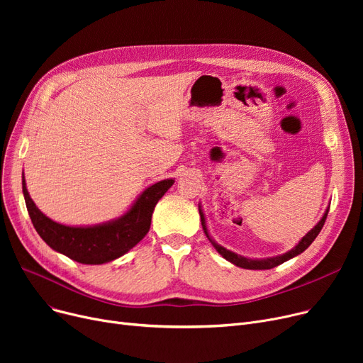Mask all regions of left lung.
I'll return each mask as SVG.
<instances>
[{
    "instance_id": "1",
    "label": "left lung",
    "mask_w": 363,
    "mask_h": 363,
    "mask_svg": "<svg viewBox=\"0 0 363 363\" xmlns=\"http://www.w3.org/2000/svg\"><path fill=\"white\" fill-rule=\"evenodd\" d=\"M328 211H330V208H327V212L323 213V216H322V219L318 222V225H316L315 228H312V230H311L306 235H304V237L298 241V244L294 247V249H291L290 252H287L285 255L277 256V257L255 259V260H253V259L242 257V256H238V255H235V253H233V252H230V250L223 249L222 245L216 244V242L211 238V235H208V233H207L206 220H204V216H203V213H201V212H200V218H201V225H203V230H204L206 237L208 238V241H211V242L213 244V247H215V249L218 250V253H219V255H222L226 260H230L231 263H234V264H237V266H240V268H244V269H272V268H275V266H278V264H281V263H284V262H287V260L293 259L294 256H297V255L303 253L304 250L308 249V247L313 242V240L318 237V234L320 233L323 223H325V220H327V215H328Z\"/></svg>"
}]
</instances>
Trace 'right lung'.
I'll return each instance as SVG.
<instances>
[{
  "mask_svg": "<svg viewBox=\"0 0 363 363\" xmlns=\"http://www.w3.org/2000/svg\"><path fill=\"white\" fill-rule=\"evenodd\" d=\"M174 182L164 179L148 186L123 216L95 226H66L51 220L29 197L25 177L22 186L35 230L52 250L84 264H101L123 256L147 235L152 211Z\"/></svg>",
  "mask_w": 363,
  "mask_h": 363,
  "instance_id": "obj_1",
  "label": "right lung"
}]
</instances>
